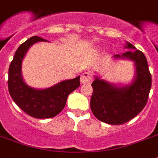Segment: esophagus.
<instances>
[{"mask_svg":"<svg viewBox=\"0 0 158 158\" xmlns=\"http://www.w3.org/2000/svg\"><path fill=\"white\" fill-rule=\"evenodd\" d=\"M93 81L92 74H89V72H84V74H82L81 78H80V83L81 84H89Z\"/></svg>","mask_w":158,"mask_h":158,"instance_id":"1","label":"esophagus"}]
</instances>
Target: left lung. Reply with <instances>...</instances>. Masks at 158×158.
<instances>
[{"instance_id":"left-lung-1","label":"left lung","mask_w":158,"mask_h":158,"mask_svg":"<svg viewBox=\"0 0 158 158\" xmlns=\"http://www.w3.org/2000/svg\"><path fill=\"white\" fill-rule=\"evenodd\" d=\"M122 55H115V60H129L135 67V76L126 85L114 84L94 76L90 108L101 122L112 125L123 124L136 117L146 106L152 86V77L145 55L129 42Z\"/></svg>"}]
</instances>
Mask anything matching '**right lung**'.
Wrapping results in <instances>:
<instances>
[{
    "label": "right lung",
    "mask_w": 158,
    "mask_h": 158,
    "mask_svg": "<svg viewBox=\"0 0 158 158\" xmlns=\"http://www.w3.org/2000/svg\"><path fill=\"white\" fill-rule=\"evenodd\" d=\"M47 41L38 36H33L15 51L10 64L8 73V89L10 95L19 108L35 118H50L63 110L68 96L79 87V78L63 80L47 89H35L24 81L22 61L26 53L34 44Z\"/></svg>",
    "instance_id": "right-lung-1"
}]
</instances>
